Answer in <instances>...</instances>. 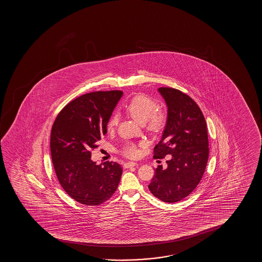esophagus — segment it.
I'll list each match as a JSON object with an SVG mask.
<instances>
[{"instance_id": "esophagus-1", "label": "esophagus", "mask_w": 262, "mask_h": 262, "mask_svg": "<svg viewBox=\"0 0 262 262\" xmlns=\"http://www.w3.org/2000/svg\"><path fill=\"white\" fill-rule=\"evenodd\" d=\"M137 165H138V164L135 163V162H128V163H125V164H124V167H125V168H129V167L136 166Z\"/></svg>"}]
</instances>
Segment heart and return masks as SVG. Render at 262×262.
<instances>
[{"mask_svg": "<svg viewBox=\"0 0 262 262\" xmlns=\"http://www.w3.org/2000/svg\"><path fill=\"white\" fill-rule=\"evenodd\" d=\"M157 104L153 99L144 96L133 97L129 104L126 105L125 111L136 122L146 128L151 133H160L166 124V115L162 112L156 111ZM118 123V116L112 115L107 122L108 130H113ZM122 154L129 158H135L139 151L135 145L129 143L122 149Z\"/></svg>", "mask_w": 262, "mask_h": 262, "instance_id": "heart-1", "label": "heart"}]
</instances>
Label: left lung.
<instances>
[{
    "label": "left lung",
    "mask_w": 262,
    "mask_h": 262,
    "mask_svg": "<svg viewBox=\"0 0 262 262\" xmlns=\"http://www.w3.org/2000/svg\"><path fill=\"white\" fill-rule=\"evenodd\" d=\"M167 106V119L154 158L169 156L167 168L158 165L148 189L167 203L182 201L201 182L208 163L207 124L201 108L186 94L172 88H159Z\"/></svg>",
    "instance_id": "8db88e82"
}]
</instances>
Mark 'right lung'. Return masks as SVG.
Wrapping results in <instances>:
<instances>
[{
    "label": "right lung",
    "mask_w": 262,
    "mask_h": 262,
    "mask_svg": "<svg viewBox=\"0 0 262 262\" xmlns=\"http://www.w3.org/2000/svg\"><path fill=\"white\" fill-rule=\"evenodd\" d=\"M122 91H97L70 102L54 121L51 156L58 181L70 197L86 206L107 201L118 187L122 169L116 162L97 165L90 151L107 133V122Z\"/></svg>",
    "instance_id": "1"
}]
</instances>
